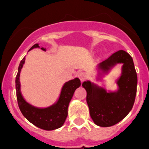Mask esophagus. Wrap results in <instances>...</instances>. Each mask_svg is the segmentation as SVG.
<instances>
[{"instance_id": "34e87169", "label": "esophagus", "mask_w": 149, "mask_h": 149, "mask_svg": "<svg viewBox=\"0 0 149 149\" xmlns=\"http://www.w3.org/2000/svg\"><path fill=\"white\" fill-rule=\"evenodd\" d=\"M78 77H79V79H80V80L83 82L84 79L86 78V74L84 72H79V73H78Z\"/></svg>"}]
</instances>
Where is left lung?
Masks as SVG:
<instances>
[{
	"mask_svg": "<svg viewBox=\"0 0 149 149\" xmlns=\"http://www.w3.org/2000/svg\"><path fill=\"white\" fill-rule=\"evenodd\" d=\"M117 64H122L120 76L116 80L118 91L107 92L89 80L82 84L86 91V102L91 118L100 127H111L120 122L134 105L138 78L133 59L127 52L119 50L99 63L97 79L107 74Z\"/></svg>",
	"mask_w": 149,
	"mask_h": 149,
	"instance_id": "1",
	"label": "left lung"
}]
</instances>
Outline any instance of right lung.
Masks as SVG:
<instances>
[{
	"instance_id": "1",
	"label": "right lung",
	"mask_w": 149,
	"mask_h": 149,
	"mask_svg": "<svg viewBox=\"0 0 149 149\" xmlns=\"http://www.w3.org/2000/svg\"><path fill=\"white\" fill-rule=\"evenodd\" d=\"M36 48H40L38 44L34 45L29 51ZM45 51L46 49L41 48ZM25 62V57L22 58L18 66L17 77L15 79V87L17 94V104L24 117L29 122L41 129L52 131L59 128L63 125L68 115V107L72 99L75 91L80 86L81 83L79 78H75L66 82L62 87L58 100L52 105L45 108L37 107L31 105L25 100L21 92L20 73Z\"/></svg>"
}]
</instances>
